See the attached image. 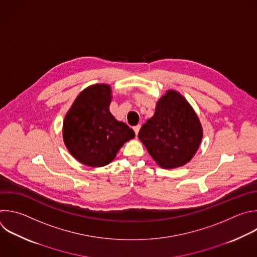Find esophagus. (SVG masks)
I'll return each mask as SVG.
<instances>
[{
    "mask_svg": "<svg viewBox=\"0 0 257 257\" xmlns=\"http://www.w3.org/2000/svg\"><path fill=\"white\" fill-rule=\"evenodd\" d=\"M133 130H134V132H135V134H136V136H137V134H138V132H139V130H140V125L134 126V127H133Z\"/></svg>",
    "mask_w": 257,
    "mask_h": 257,
    "instance_id": "34e87169",
    "label": "esophagus"
}]
</instances>
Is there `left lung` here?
Wrapping results in <instances>:
<instances>
[{"label":"left lung","mask_w":257,"mask_h":257,"mask_svg":"<svg viewBox=\"0 0 257 257\" xmlns=\"http://www.w3.org/2000/svg\"><path fill=\"white\" fill-rule=\"evenodd\" d=\"M203 137L200 120L189 102L169 90L156 103L154 115L144 123L138 138L162 168L188 163L196 154Z\"/></svg>","instance_id":"1"}]
</instances>
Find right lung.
Here are the masks:
<instances>
[{
    "label": "right lung",
    "instance_id": "1",
    "mask_svg": "<svg viewBox=\"0 0 257 257\" xmlns=\"http://www.w3.org/2000/svg\"><path fill=\"white\" fill-rule=\"evenodd\" d=\"M111 87L97 83L84 89L74 100L63 121V141L80 163L101 167L109 164L125 142L135 137L125 123L117 121L109 107Z\"/></svg>",
    "mask_w": 257,
    "mask_h": 257
}]
</instances>
